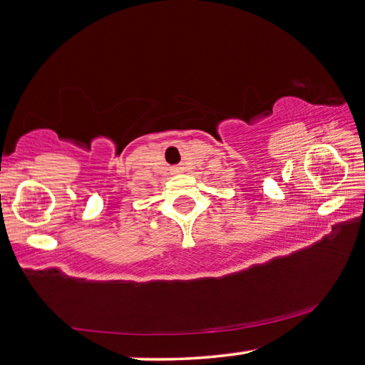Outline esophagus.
<instances>
[{"label": "esophagus", "instance_id": "34e87169", "mask_svg": "<svg viewBox=\"0 0 365 365\" xmlns=\"http://www.w3.org/2000/svg\"><path fill=\"white\" fill-rule=\"evenodd\" d=\"M175 171H179V168H175Z\"/></svg>", "mask_w": 365, "mask_h": 365}]
</instances>
